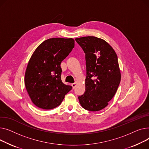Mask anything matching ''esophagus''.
<instances>
[{"label":"esophagus","instance_id":"obj_1","mask_svg":"<svg viewBox=\"0 0 149 149\" xmlns=\"http://www.w3.org/2000/svg\"><path fill=\"white\" fill-rule=\"evenodd\" d=\"M76 85V82L73 83V84H72V87H73V88H75Z\"/></svg>","mask_w":149,"mask_h":149}]
</instances>
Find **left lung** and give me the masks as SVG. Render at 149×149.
Here are the masks:
<instances>
[{"mask_svg": "<svg viewBox=\"0 0 149 149\" xmlns=\"http://www.w3.org/2000/svg\"><path fill=\"white\" fill-rule=\"evenodd\" d=\"M84 53L86 68L85 91L78 97L86 110L98 111L105 108L114 96L121 74L114 50L104 40L95 37L75 39Z\"/></svg>", "mask_w": 149, "mask_h": 149, "instance_id": "8db88e82", "label": "left lung"}]
</instances>
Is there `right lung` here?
<instances>
[{"label":"right lung","mask_w":149,"mask_h":149,"mask_svg":"<svg viewBox=\"0 0 149 149\" xmlns=\"http://www.w3.org/2000/svg\"><path fill=\"white\" fill-rule=\"evenodd\" d=\"M74 46L73 38H53L43 41L32 54L26 70L24 84L35 105L54 109L72 89L61 79V63Z\"/></svg>","instance_id":"1"}]
</instances>
